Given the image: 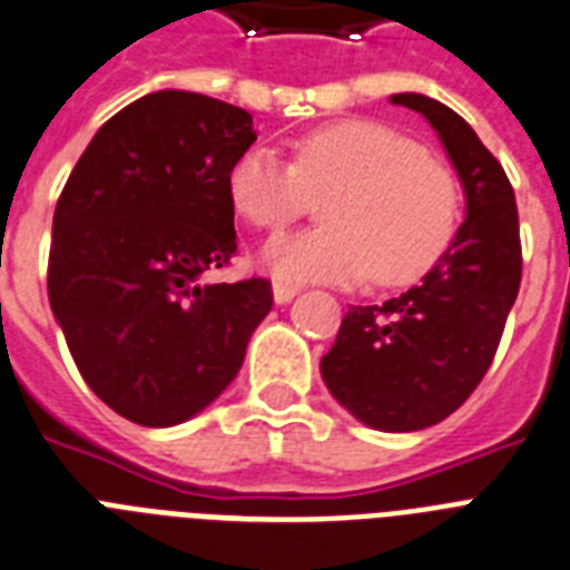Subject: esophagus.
Listing matches in <instances>:
<instances>
[{
    "label": "esophagus",
    "instance_id": "1",
    "mask_svg": "<svg viewBox=\"0 0 570 570\" xmlns=\"http://www.w3.org/2000/svg\"><path fill=\"white\" fill-rule=\"evenodd\" d=\"M296 294H299V288H296V285H288V282H274V303L276 305L291 303Z\"/></svg>",
    "mask_w": 570,
    "mask_h": 570
}]
</instances>
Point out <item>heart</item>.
<instances>
[{
  "instance_id": "1",
  "label": "heart",
  "mask_w": 570,
  "mask_h": 570,
  "mask_svg": "<svg viewBox=\"0 0 570 570\" xmlns=\"http://www.w3.org/2000/svg\"><path fill=\"white\" fill-rule=\"evenodd\" d=\"M227 198L247 225L279 233L323 198V227L267 242L259 262L285 282L410 285L452 245L459 178L410 135L377 120H337L303 135L294 164L247 146L227 169Z\"/></svg>"
}]
</instances>
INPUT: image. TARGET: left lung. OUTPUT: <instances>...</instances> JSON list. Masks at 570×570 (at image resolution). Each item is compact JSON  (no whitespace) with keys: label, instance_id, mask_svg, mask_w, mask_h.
Returning a JSON list of instances; mask_svg holds the SVG:
<instances>
[{"label":"left lung","instance_id":"obj_1","mask_svg":"<svg viewBox=\"0 0 570 570\" xmlns=\"http://www.w3.org/2000/svg\"><path fill=\"white\" fill-rule=\"evenodd\" d=\"M389 100L430 120L464 187L466 216L421 285L348 308L320 372L357 421L415 432L459 410L493 363L522 282V245L513 187L473 126L426 95Z\"/></svg>","mask_w":570,"mask_h":570}]
</instances>
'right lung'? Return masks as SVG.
<instances>
[{
  "label": "right lung",
  "mask_w": 570,
  "mask_h": 570,
  "mask_svg": "<svg viewBox=\"0 0 570 570\" xmlns=\"http://www.w3.org/2000/svg\"><path fill=\"white\" fill-rule=\"evenodd\" d=\"M256 140L250 111L164 89L106 120L53 210L48 303L106 406L175 426L238 374L271 282H204L236 253L227 169Z\"/></svg>",
  "instance_id": "right-lung-1"
}]
</instances>
